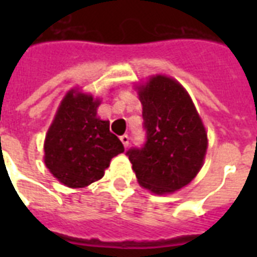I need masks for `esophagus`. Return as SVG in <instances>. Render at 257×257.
<instances>
[{
	"label": "esophagus",
	"mask_w": 257,
	"mask_h": 257,
	"mask_svg": "<svg viewBox=\"0 0 257 257\" xmlns=\"http://www.w3.org/2000/svg\"><path fill=\"white\" fill-rule=\"evenodd\" d=\"M120 140H121V143L124 144L125 148H128V145H129V136H128V135H122V136L120 137Z\"/></svg>",
	"instance_id": "esophagus-1"
}]
</instances>
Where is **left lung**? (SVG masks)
<instances>
[{
    "instance_id": "obj_1",
    "label": "left lung",
    "mask_w": 257,
    "mask_h": 257,
    "mask_svg": "<svg viewBox=\"0 0 257 257\" xmlns=\"http://www.w3.org/2000/svg\"><path fill=\"white\" fill-rule=\"evenodd\" d=\"M145 143L126 156L139 183L157 195L185 187L197 175L207 152V133L191 97L164 76L140 89Z\"/></svg>"
}]
</instances>
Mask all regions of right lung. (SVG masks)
I'll return each mask as SVG.
<instances>
[{
	"label": "right lung",
	"mask_w": 257,
	"mask_h": 257,
	"mask_svg": "<svg viewBox=\"0 0 257 257\" xmlns=\"http://www.w3.org/2000/svg\"><path fill=\"white\" fill-rule=\"evenodd\" d=\"M100 101L69 92L45 137V164L52 175L70 188L100 180L124 145L109 131V121L97 117Z\"/></svg>",
	"instance_id": "1"
}]
</instances>
